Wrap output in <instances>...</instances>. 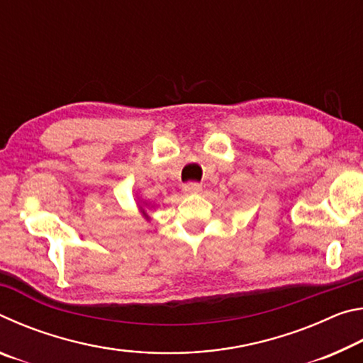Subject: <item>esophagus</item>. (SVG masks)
Instances as JSON below:
<instances>
[{
  "label": "esophagus",
  "mask_w": 363,
  "mask_h": 363,
  "mask_svg": "<svg viewBox=\"0 0 363 363\" xmlns=\"http://www.w3.org/2000/svg\"><path fill=\"white\" fill-rule=\"evenodd\" d=\"M182 190L186 194H196V192H200V190H201V184L187 182V184H184V186H182Z\"/></svg>",
  "instance_id": "34e87169"
}]
</instances>
